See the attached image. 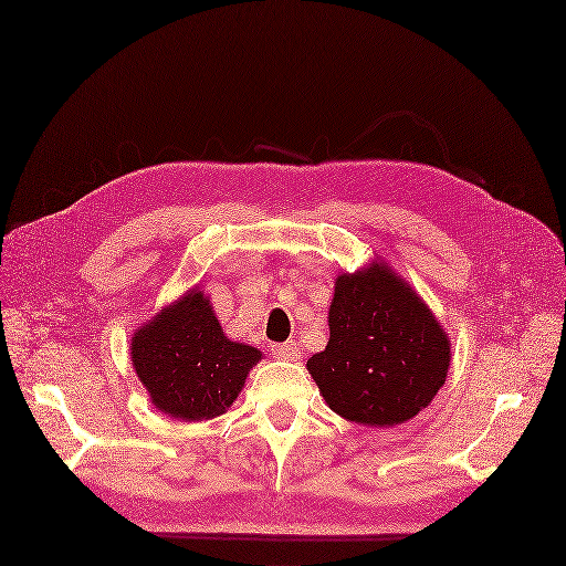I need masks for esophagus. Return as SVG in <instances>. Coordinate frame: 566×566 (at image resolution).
<instances>
[{"mask_svg":"<svg viewBox=\"0 0 566 566\" xmlns=\"http://www.w3.org/2000/svg\"><path fill=\"white\" fill-rule=\"evenodd\" d=\"M272 354H275L277 359H298V357H301V352H298V347H296L294 340H289V343H275V345H272Z\"/></svg>","mask_w":566,"mask_h":566,"instance_id":"1","label":"esophagus"}]
</instances>
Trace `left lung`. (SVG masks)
I'll list each match as a JSON object with an SVG mask.
<instances>
[{
	"label": "left lung",
	"instance_id": "8db88e82",
	"mask_svg": "<svg viewBox=\"0 0 566 566\" xmlns=\"http://www.w3.org/2000/svg\"><path fill=\"white\" fill-rule=\"evenodd\" d=\"M328 328V345L307 359V370L328 408L349 422L403 424L446 382L448 333L382 263L338 277Z\"/></svg>",
	"mask_w": 566,
	"mask_h": 566
}]
</instances>
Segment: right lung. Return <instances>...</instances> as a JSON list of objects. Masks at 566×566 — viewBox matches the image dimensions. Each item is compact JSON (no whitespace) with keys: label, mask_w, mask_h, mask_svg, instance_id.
Returning <instances> with one entry per match:
<instances>
[{"label":"right lung","mask_w":566,"mask_h":566,"mask_svg":"<svg viewBox=\"0 0 566 566\" xmlns=\"http://www.w3.org/2000/svg\"><path fill=\"white\" fill-rule=\"evenodd\" d=\"M130 354L154 406L186 422L223 415L238 399L249 368L261 359L256 347L223 336L200 291L142 326Z\"/></svg>","instance_id":"right-lung-1"}]
</instances>
